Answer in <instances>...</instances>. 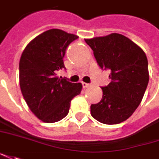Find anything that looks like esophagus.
Returning <instances> with one entry per match:
<instances>
[{
	"label": "esophagus",
	"instance_id": "esophagus-1",
	"mask_svg": "<svg viewBox=\"0 0 159 159\" xmlns=\"http://www.w3.org/2000/svg\"><path fill=\"white\" fill-rule=\"evenodd\" d=\"M82 86L84 88H87V87H89L91 86L90 84H87V83H85V82H82Z\"/></svg>",
	"mask_w": 159,
	"mask_h": 159
}]
</instances>
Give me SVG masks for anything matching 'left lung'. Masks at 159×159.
I'll return each instance as SVG.
<instances>
[{
    "label": "left lung",
    "instance_id": "8db88e82",
    "mask_svg": "<svg viewBox=\"0 0 159 159\" xmlns=\"http://www.w3.org/2000/svg\"><path fill=\"white\" fill-rule=\"evenodd\" d=\"M85 40L101 69L111 71V83L101 87L102 99L91 105V114L100 123H121L132 116L144 97L149 82L146 55L133 41L116 33Z\"/></svg>",
    "mask_w": 159,
    "mask_h": 159
}]
</instances>
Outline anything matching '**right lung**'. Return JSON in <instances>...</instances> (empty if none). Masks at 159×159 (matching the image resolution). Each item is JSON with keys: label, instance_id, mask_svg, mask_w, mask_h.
I'll use <instances>...</instances> for the list:
<instances>
[{"label": "right lung", "instance_id": "right-lung-1", "mask_svg": "<svg viewBox=\"0 0 159 159\" xmlns=\"http://www.w3.org/2000/svg\"><path fill=\"white\" fill-rule=\"evenodd\" d=\"M78 38L61 29H50L32 40L21 54V93L32 112L45 123L64 119L71 100L81 92V83L56 76L58 71L65 69L63 58L66 48Z\"/></svg>", "mask_w": 159, "mask_h": 159}]
</instances>
